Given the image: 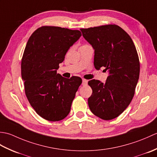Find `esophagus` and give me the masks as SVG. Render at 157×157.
I'll list each match as a JSON object with an SVG mask.
<instances>
[{
  "label": "esophagus",
  "instance_id": "1",
  "mask_svg": "<svg viewBox=\"0 0 157 157\" xmlns=\"http://www.w3.org/2000/svg\"><path fill=\"white\" fill-rule=\"evenodd\" d=\"M88 80L87 79H82V85H86L88 84Z\"/></svg>",
  "mask_w": 157,
  "mask_h": 157
}]
</instances>
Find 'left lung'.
Returning <instances> with one entry per match:
<instances>
[{
  "instance_id": "left-lung-1",
  "label": "left lung",
  "mask_w": 157,
  "mask_h": 157,
  "mask_svg": "<svg viewBox=\"0 0 157 157\" xmlns=\"http://www.w3.org/2000/svg\"><path fill=\"white\" fill-rule=\"evenodd\" d=\"M84 38L94 49V65L105 68L106 82L92 79V94L88 106L93 114L104 120L121 115L134 97L140 75V61L131 37L115 24L82 28Z\"/></svg>"
}]
</instances>
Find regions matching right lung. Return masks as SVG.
<instances>
[{"label":"right lung","mask_w":157,"mask_h":157,"mask_svg":"<svg viewBox=\"0 0 157 157\" xmlns=\"http://www.w3.org/2000/svg\"><path fill=\"white\" fill-rule=\"evenodd\" d=\"M81 32L42 26L29 37L21 59V78L29 104L50 121L65 118L82 80L65 78L56 73L67 52L80 38Z\"/></svg>","instance_id":"1"}]
</instances>
